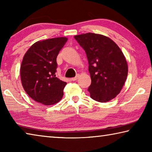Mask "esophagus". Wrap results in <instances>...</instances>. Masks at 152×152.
Here are the masks:
<instances>
[{
  "mask_svg": "<svg viewBox=\"0 0 152 152\" xmlns=\"http://www.w3.org/2000/svg\"><path fill=\"white\" fill-rule=\"evenodd\" d=\"M78 76H76V77H74V78H72L71 80L72 81H76V80H78Z\"/></svg>",
  "mask_w": 152,
  "mask_h": 152,
  "instance_id": "esophagus-1",
  "label": "esophagus"
}]
</instances>
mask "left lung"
<instances>
[{
    "label": "left lung",
    "instance_id": "1",
    "mask_svg": "<svg viewBox=\"0 0 152 152\" xmlns=\"http://www.w3.org/2000/svg\"><path fill=\"white\" fill-rule=\"evenodd\" d=\"M85 50L91 84L88 91L94 101L106 102L120 93L128 74V65L119 46L109 37L87 33L74 36Z\"/></svg>",
    "mask_w": 152,
    "mask_h": 152
}]
</instances>
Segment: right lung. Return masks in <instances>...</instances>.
I'll return each mask as SVG.
<instances>
[{"label": "right lung", "instance_id": "1", "mask_svg": "<svg viewBox=\"0 0 152 152\" xmlns=\"http://www.w3.org/2000/svg\"><path fill=\"white\" fill-rule=\"evenodd\" d=\"M67 41L66 37L39 41L25 53L20 66L21 84L36 102L48 106L62 99L67 83L56 76V58Z\"/></svg>", "mask_w": 152, "mask_h": 152}]
</instances>
